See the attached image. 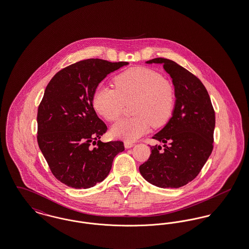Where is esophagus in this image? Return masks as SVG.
<instances>
[{
  "label": "esophagus",
  "instance_id": "obj_1",
  "mask_svg": "<svg viewBox=\"0 0 249 249\" xmlns=\"http://www.w3.org/2000/svg\"><path fill=\"white\" fill-rule=\"evenodd\" d=\"M133 145H134V143L132 142H128V141L124 142V146H125V148H130V147H132Z\"/></svg>",
  "mask_w": 249,
  "mask_h": 249
}]
</instances>
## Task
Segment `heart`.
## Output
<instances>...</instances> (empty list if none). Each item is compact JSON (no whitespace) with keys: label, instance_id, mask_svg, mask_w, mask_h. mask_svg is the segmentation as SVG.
Masks as SVG:
<instances>
[{"label":"heart","instance_id":"b5f03b06","mask_svg":"<svg viewBox=\"0 0 249 249\" xmlns=\"http://www.w3.org/2000/svg\"><path fill=\"white\" fill-rule=\"evenodd\" d=\"M116 89L99 87L92 104L96 112L108 121L117 120L126 104L135 102L132 112L136 117L123 119L111 128V135L125 141H135L154 127H161L171 119L175 108V92L158 71L134 67L115 78Z\"/></svg>","mask_w":249,"mask_h":249}]
</instances>
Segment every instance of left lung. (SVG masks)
I'll list each match as a JSON object with an SVG mask.
<instances>
[{"instance_id":"obj_1","label":"left lung","mask_w":249,"mask_h":249,"mask_svg":"<svg viewBox=\"0 0 249 249\" xmlns=\"http://www.w3.org/2000/svg\"><path fill=\"white\" fill-rule=\"evenodd\" d=\"M145 63L163 64L173 79L176 102L172 118L153 136L164 143L163 148L150 146V157L139 171L156 187L178 189L199 175L212 153L214 111L205 87L190 71L163 58Z\"/></svg>"}]
</instances>
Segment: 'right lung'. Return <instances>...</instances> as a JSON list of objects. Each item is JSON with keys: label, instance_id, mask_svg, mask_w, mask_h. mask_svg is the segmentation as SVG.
<instances>
[{"label": "right lung", "instance_id": "add662e5", "mask_svg": "<svg viewBox=\"0 0 249 249\" xmlns=\"http://www.w3.org/2000/svg\"><path fill=\"white\" fill-rule=\"evenodd\" d=\"M128 64L85 59L57 72L46 88L37 113L38 145L54 177L70 188L89 189L104 181L114 158L124 151L123 142L99 140L107 127L92 98L107 74Z\"/></svg>", "mask_w": 249, "mask_h": 249}]
</instances>
